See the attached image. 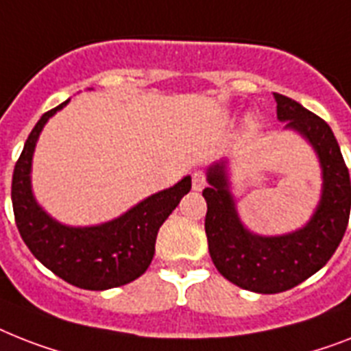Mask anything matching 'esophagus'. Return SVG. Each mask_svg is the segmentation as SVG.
I'll use <instances>...</instances> for the list:
<instances>
[{
  "instance_id": "34e87169",
  "label": "esophagus",
  "mask_w": 351,
  "mask_h": 351,
  "mask_svg": "<svg viewBox=\"0 0 351 351\" xmlns=\"http://www.w3.org/2000/svg\"><path fill=\"white\" fill-rule=\"evenodd\" d=\"M205 187V176L204 173L200 171H196L195 175H193V189L195 191H202Z\"/></svg>"
}]
</instances>
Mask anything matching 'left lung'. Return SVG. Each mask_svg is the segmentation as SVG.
Masks as SVG:
<instances>
[{"mask_svg":"<svg viewBox=\"0 0 351 351\" xmlns=\"http://www.w3.org/2000/svg\"><path fill=\"white\" fill-rule=\"evenodd\" d=\"M283 130L308 142L321 166V198L314 215L287 234H256L241 221L230 191L229 162L207 167L205 234L213 263L225 279L258 294L294 289L328 263L343 240L350 218L351 184L333 131L323 119L289 97L274 93Z\"/></svg>","mask_w":351,"mask_h":351,"instance_id":"obj_1","label":"left lung"}]
</instances>
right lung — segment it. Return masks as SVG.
Segmentation results:
<instances>
[{
    "label": "right lung",
    "instance_id": "add662e5",
    "mask_svg": "<svg viewBox=\"0 0 351 351\" xmlns=\"http://www.w3.org/2000/svg\"><path fill=\"white\" fill-rule=\"evenodd\" d=\"M68 101L47 111L28 135L12 175V207L19 234L34 256L66 283L84 290H108L141 278L155 256L158 229L191 191V176L147 196L115 220L88 227L57 221L37 204L32 158L43 128Z\"/></svg>",
    "mask_w": 351,
    "mask_h": 351
}]
</instances>
